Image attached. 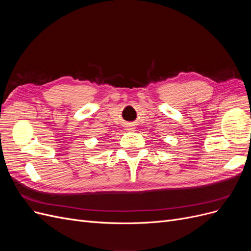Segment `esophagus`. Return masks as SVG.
Wrapping results in <instances>:
<instances>
[{
  "label": "esophagus",
  "mask_w": 251,
  "mask_h": 251,
  "mask_svg": "<svg viewBox=\"0 0 251 251\" xmlns=\"http://www.w3.org/2000/svg\"><path fill=\"white\" fill-rule=\"evenodd\" d=\"M128 130H132V128H130V127H128Z\"/></svg>",
  "instance_id": "1"
}]
</instances>
